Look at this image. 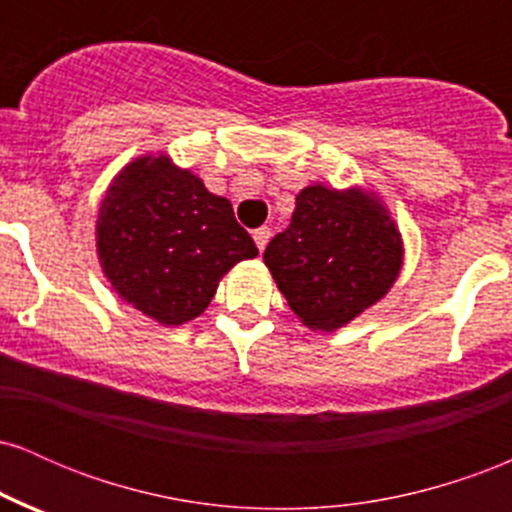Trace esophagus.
Returning <instances> with one entry per match:
<instances>
[{
    "mask_svg": "<svg viewBox=\"0 0 512 512\" xmlns=\"http://www.w3.org/2000/svg\"><path fill=\"white\" fill-rule=\"evenodd\" d=\"M269 236H272V231H269L267 226L257 228V231L252 233V238H255V245H257V248H260V250L267 248V243H269Z\"/></svg>",
    "mask_w": 512,
    "mask_h": 512,
    "instance_id": "34e87169",
    "label": "esophagus"
}]
</instances>
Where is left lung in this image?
<instances>
[{
	"label": "left lung",
	"mask_w": 512,
	"mask_h": 512,
	"mask_svg": "<svg viewBox=\"0 0 512 512\" xmlns=\"http://www.w3.org/2000/svg\"><path fill=\"white\" fill-rule=\"evenodd\" d=\"M289 308L310 330L334 332L378 303L402 269V236L378 197L310 185L289 228L264 250Z\"/></svg>",
	"instance_id": "obj_1"
}]
</instances>
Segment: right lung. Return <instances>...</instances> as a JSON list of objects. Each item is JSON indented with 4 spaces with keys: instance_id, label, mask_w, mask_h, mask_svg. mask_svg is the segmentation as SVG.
I'll return each instance as SVG.
<instances>
[{
    "instance_id": "right-lung-1",
    "label": "right lung",
    "mask_w": 512,
    "mask_h": 512,
    "mask_svg": "<svg viewBox=\"0 0 512 512\" xmlns=\"http://www.w3.org/2000/svg\"><path fill=\"white\" fill-rule=\"evenodd\" d=\"M96 245L122 301L161 325L202 315L221 276L257 255L231 202L163 154L120 170L98 209Z\"/></svg>"
}]
</instances>
